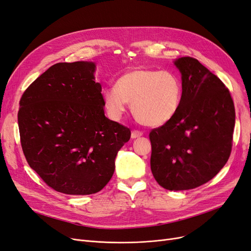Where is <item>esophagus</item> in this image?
I'll use <instances>...</instances> for the list:
<instances>
[{
  "mask_svg": "<svg viewBox=\"0 0 251 251\" xmlns=\"http://www.w3.org/2000/svg\"><path fill=\"white\" fill-rule=\"evenodd\" d=\"M143 135V132L140 130H132L131 132V137L132 138H136V137H140Z\"/></svg>",
  "mask_w": 251,
  "mask_h": 251,
  "instance_id": "1",
  "label": "esophagus"
}]
</instances>
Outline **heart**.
Wrapping results in <instances>:
<instances>
[{
	"label": "heart",
	"mask_w": 251,
	"mask_h": 251,
	"mask_svg": "<svg viewBox=\"0 0 251 251\" xmlns=\"http://www.w3.org/2000/svg\"><path fill=\"white\" fill-rule=\"evenodd\" d=\"M182 86L169 70L136 68L124 73L115 87L103 90L108 114L120 119L131 102L136 119L148 126H161L171 121L180 106Z\"/></svg>",
	"instance_id": "b5f03b06"
}]
</instances>
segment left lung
I'll return each mask as SVG.
<instances>
[{"label":"left lung","instance_id":"obj_1","mask_svg":"<svg viewBox=\"0 0 251 251\" xmlns=\"http://www.w3.org/2000/svg\"><path fill=\"white\" fill-rule=\"evenodd\" d=\"M182 96L175 117L151 130V171L168 190L209 182L227 162L233 147L235 106L228 89L197 59L175 61Z\"/></svg>","mask_w":251,"mask_h":251}]
</instances>
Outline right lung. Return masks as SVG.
<instances>
[{
    "mask_svg": "<svg viewBox=\"0 0 251 251\" xmlns=\"http://www.w3.org/2000/svg\"><path fill=\"white\" fill-rule=\"evenodd\" d=\"M92 62L52 65L26 88L18 128L25 159L53 190L86 196L100 191L115 172L128 127L107 119Z\"/></svg>",
    "mask_w": 251,
    "mask_h": 251,
    "instance_id": "right-lung-1",
    "label": "right lung"
}]
</instances>
